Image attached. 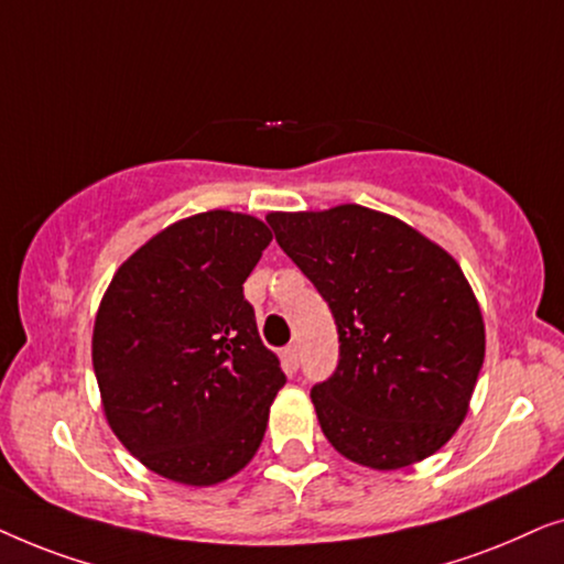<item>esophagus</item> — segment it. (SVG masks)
Listing matches in <instances>:
<instances>
[{
	"label": "esophagus",
	"instance_id": "1",
	"mask_svg": "<svg viewBox=\"0 0 564 564\" xmlns=\"http://www.w3.org/2000/svg\"><path fill=\"white\" fill-rule=\"evenodd\" d=\"M284 361H288L290 369H297L300 367V346L297 344H290L284 346Z\"/></svg>",
	"mask_w": 564,
	"mask_h": 564
}]
</instances>
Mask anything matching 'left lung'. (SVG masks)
<instances>
[{
	"mask_svg": "<svg viewBox=\"0 0 564 564\" xmlns=\"http://www.w3.org/2000/svg\"><path fill=\"white\" fill-rule=\"evenodd\" d=\"M267 223L336 321L338 365L311 390L334 449L372 469L442 449L485 359L482 313L457 261L361 205L272 213Z\"/></svg>",
	"mask_w": 564,
	"mask_h": 564,
	"instance_id": "obj_1",
	"label": "left lung"
}]
</instances>
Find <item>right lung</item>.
<instances>
[{
  "label": "right lung",
  "instance_id": "right-lung-1",
  "mask_svg": "<svg viewBox=\"0 0 564 564\" xmlns=\"http://www.w3.org/2000/svg\"><path fill=\"white\" fill-rule=\"evenodd\" d=\"M269 241L251 215H192L143 243L99 303L91 361L107 423L166 480H228L264 438L288 377L243 282Z\"/></svg>",
  "mask_w": 564,
  "mask_h": 564
}]
</instances>
